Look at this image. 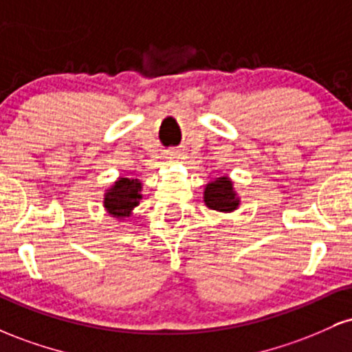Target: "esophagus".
<instances>
[{
	"mask_svg": "<svg viewBox=\"0 0 352 352\" xmlns=\"http://www.w3.org/2000/svg\"><path fill=\"white\" fill-rule=\"evenodd\" d=\"M167 159H170V160H175V159H179V153H177V152H173V151L167 152Z\"/></svg>",
	"mask_w": 352,
	"mask_h": 352,
	"instance_id": "1",
	"label": "esophagus"
}]
</instances>
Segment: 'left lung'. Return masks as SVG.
Here are the masks:
<instances>
[{"label": "left lung", "mask_w": 352, "mask_h": 352, "mask_svg": "<svg viewBox=\"0 0 352 352\" xmlns=\"http://www.w3.org/2000/svg\"><path fill=\"white\" fill-rule=\"evenodd\" d=\"M205 204L208 208L218 212H232L238 207L236 193L233 192L232 180L227 177H220L205 188Z\"/></svg>", "instance_id": "1"}]
</instances>
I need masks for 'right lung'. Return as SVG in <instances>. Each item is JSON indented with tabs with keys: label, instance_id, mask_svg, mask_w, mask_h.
<instances>
[{
	"label": "right lung",
	"instance_id": "right-lung-1",
	"mask_svg": "<svg viewBox=\"0 0 352 352\" xmlns=\"http://www.w3.org/2000/svg\"><path fill=\"white\" fill-rule=\"evenodd\" d=\"M140 184L137 179H120L114 184V187L107 190L104 207L114 217H129L131 212L139 205Z\"/></svg>",
	"mask_w": 352,
	"mask_h": 352
}]
</instances>
